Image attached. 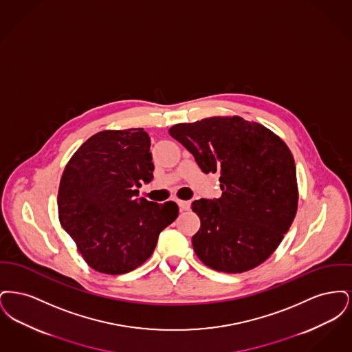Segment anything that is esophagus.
<instances>
[{"mask_svg": "<svg viewBox=\"0 0 352 352\" xmlns=\"http://www.w3.org/2000/svg\"><path fill=\"white\" fill-rule=\"evenodd\" d=\"M178 206H179V208H181V210H184V211H187V210H190V206H191V201H178Z\"/></svg>", "mask_w": 352, "mask_h": 352, "instance_id": "esophagus-1", "label": "esophagus"}]
</instances>
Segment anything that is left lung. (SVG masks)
Here are the masks:
<instances>
[{
    "label": "left lung",
    "instance_id": "left-lung-1",
    "mask_svg": "<svg viewBox=\"0 0 352 352\" xmlns=\"http://www.w3.org/2000/svg\"><path fill=\"white\" fill-rule=\"evenodd\" d=\"M168 133L203 173H219L221 195L198 199L192 247L201 263L224 273L263 264L283 241L298 208L294 158L284 140L240 116L175 124Z\"/></svg>",
    "mask_w": 352,
    "mask_h": 352
}]
</instances>
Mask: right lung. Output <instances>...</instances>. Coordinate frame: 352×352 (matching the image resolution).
Returning a JSON list of instances; mask_svg holds the SVG:
<instances>
[{
    "label": "right lung",
    "mask_w": 352,
    "mask_h": 352,
    "mask_svg": "<svg viewBox=\"0 0 352 352\" xmlns=\"http://www.w3.org/2000/svg\"><path fill=\"white\" fill-rule=\"evenodd\" d=\"M153 170L144 128L94 134L68 161L58 191L59 221L96 272L124 274L142 265L178 217L174 201L135 198Z\"/></svg>",
    "instance_id": "obj_1"
}]
</instances>
